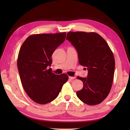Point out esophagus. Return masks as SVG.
<instances>
[{
  "mask_svg": "<svg viewBox=\"0 0 130 130\" xmlns=\"http://www.w3.org/2000/svg\"><path fill=\"white\" fill-rule=\"evenodd\" d=\"M69 78L70 80H74V79L76 78L75 77H71V76H69Z\"/></svg>",
  "mask_w": 130,
  "mask_h": 130,
  "instance_id": "1",
  "label": "esophagus"
}]
</instances>
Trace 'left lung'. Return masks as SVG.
<instances>
[{
	"mask_svg": "<svg viewBox=\"0 0 130 130\" xmlns=\"http://www.w3.org/2000/svg\"><path fill=\"white\" fill-rule=\"evenodd\" d=\"M67 39L75 47L78 62L87 67V77H77L83 88L76 93L85 104H100L110 92L115 72V58L108 45L99 34L82 31L69 32Z\"/></svg>",
	"mask_w": 130,
	"mask_h": 130,
	"instance_id": "left-lung-1",
	"label": "left lung"
}]
</instances>
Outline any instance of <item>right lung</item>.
<instances>
[{
  "label": "right lung",
  "instance_id": "add662e5",
  "mask_svg": "<svg viewBox=\"0 0 130 130\" xmlns=\"http://www.w3.org/2000/svg\"><path fill=\"white\" fill-rule=\"evenodd\" d=\"M66 32L32 35L19 50L17 66L26 93L37 103L45 104L58 96L68 76L52 72V56L65 40Z\"/></svg>",
  "mask_w": 130,
  "mask_h": 130
}]
</instances>
